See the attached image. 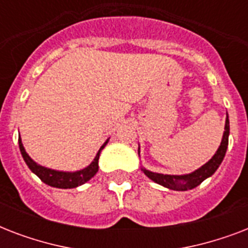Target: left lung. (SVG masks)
<instances>
[{
  "instance_id": "8db88e82",
  "label": "left lung",
  "mask_w": 248,
  "mask_h": 248,
  "mask_svg": "<svg viewBox=\"0 0 248 248\" xmlns=\"http://www.w3.org/2000/svg\"><path fill=\"white\" fill-rule=\"evenodd\" d=\"M228 140H229V118L225 120V131H224L223 140L220 143L219 149L216 151L210 161L207 163H204L202 167H200L196 171H193L192 173H186V175H163V173L158 172H152L149 170L143 169V171L151 180H153L157 184L162 185L165 188L172 189V190H189L198 186L203 180H206L207 177L214 175L216 170L219 169L220 163L223 162L225 153L228 149ZM139 155H140V148H139Z\"/></svg>"
}]
</instances>
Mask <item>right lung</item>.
<instances>
[{
    "label": "right lung",
    "mask_w": 248,
    "mask_h": 248,
    "mask_svg": "<svg viewBox=\"0 0 248 248\" xmlns=\"http://www.w3.org/2000/svg\"><path fill=\"white\" fill-rule=\"evenodd\" d=\"M109 139H107L103 145L100 147L99 152L95 155V158L87 167L79 170V171H75V172H67V171H56V170L47 169L44 166L38 165L33 161L28 155V153L25 152L21 139H19V148H20V153L24 158L25 163L28 166L31 171L33 173H36L37 176L40 177L41 180L44 181L45 184L54 186V188H60V189H72L79 185L85 184L86 181H89L93 175L97 172L99 170V157H100V152L104 149V147L108 144Z\"/></svg>",
    "instance_id": "add662e5"
}]
</instances>
